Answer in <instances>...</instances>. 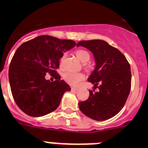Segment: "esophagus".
Masks as SVG:
<instances>
[{
    "instance_id": "esophagus-1",
    "label": "esophagus",
    "mask_w": 148,
    "mask_h": 148,
    "mask_svg": "<svg viewBox=\"0 0 148 148\" xmlns=\"http://www.w3.org/2000/svg\"><path fill=\"white\" fill-rule=\"evenodd\" d=\"M71 90L72 91V92H77V90H78V89L77 88H74V87H71Z\"/></svg>"
}]
</instances>
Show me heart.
Segmentation results:
<instances>
[{"label":"heart","instance_id":"heart-1","mask_svg":"<svg viewBox=\"0 0 148 148\" xmlns=\"http://www.w3.org/2000/svg\"><path fill=\"white\" fill-rule=\"evenodd\" d=\"M76 56L82 62H86L90 59L91 55L89 53V52L88 51L85 50L83 49H77V50L74 51ZM65 59V54H64L63 56L61 58V64H62V62H64ZM84 68L86 69H89L86 64H84ZM64 79L67 83L69 84L72 85V86H77L80 83V82H82L84 79V76L82 73L80 72H72V71H68V72H66L64 75Z\"/></svg>","mask_w":148,"mask_h":148}]
</instances>
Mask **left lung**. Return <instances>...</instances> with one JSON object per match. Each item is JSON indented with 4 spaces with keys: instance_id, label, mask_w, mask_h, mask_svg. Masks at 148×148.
Instances as JSON below:
<instances>
[{
    "instance_id": "8db88e82",
    "label": "left lung",
    "mask_w": 148,
    "mask_h": 148,
    "mask_svg": "<svg viewBox=\"0 0 148 148\" xmlns=\"http://www.w3.org/2000/svg\"><path fill=\"white\" fill-rule=\"evenodd\" d=\"M82 46L92 52L96 67L88 82L95 84L86 100L79 102L80 110L95 120H108L123 108L131 89L130 65L116 48L102 40L81 41ZM96 88L99 89L95 92Z\"/></svg>"
}]
</instances>
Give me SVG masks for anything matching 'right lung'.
Returning <instances> with one entry per match:
<instances>
[{"mask_svg": "<svg viewBox=\"0 0 148 148\" xmlns=\"http://www.w3.org/2000/svg\"><path fill=\"white\" fill-rule=\"evenodd\" d=\"M76 43L50 36H40L24 42L15 52L8 77L13 99L18 107L31 117H41L54 111L64 92L71 90L56 69L63 52ZM49 73L56 80H46Z\"/></svg>", "mask_w": 148, "mask_h": 148, "instance_id": "right-lung-1", "label": "right lung"}]
</instances>
